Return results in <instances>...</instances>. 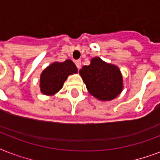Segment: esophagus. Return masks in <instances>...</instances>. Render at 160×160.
<instances>
[{
    "mask_svg": "<svg viewBox=\"0 0 160 160\" xmlns=\"http://www.w3.org/2000/svg\"><path fill=\"white\" fill-rule=\"evenodd\" d=\"M75 65L76 67L78 68V70H80V67H81V61L80 60H75Z\"/></svg>",
    "mask_w": 160,
    "mask_h": 160,
    "instance_id": "34e87169",
    "label": "esophagus"
}]
</instances>
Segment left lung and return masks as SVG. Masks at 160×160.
Here are the masks:
<instances>
[{"instance_id":"left-lung-1","label":"left lung","mask_w":160,"mask_h":160,"mask_svg":"<svg viewBox=\"0 0 160 160\" xmlns=\"http://www.w3.org/2000/svg\"><path fill=\"white\" fill-rule=\"evenodd\" d=\"M88 91L102 101L114 100L123 90V77L116 65L93 58L90 65H84L79 71Z\"/></svg>"}]
</instances>
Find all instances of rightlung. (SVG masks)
Here are the masks:
<instances>
[{
	"mask_svg": "<svg viewBox=\"0 0 160 160\" xmlns=\"http://www.w3.org/2000/svg\"><path fill=\"white\" fill-rule=\"evenodd\" d=\"M77 71V68L72 60L52 63L41 73L40 77L41 93L46 95H55L63 87L68 76Z\"/></svg>",
	"mask_w": 160,
	"mask_h": 160,
	"instance_id": "right-lung-1",
	"label": "right lung"
}]
</instances>
